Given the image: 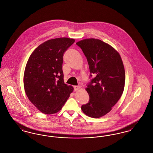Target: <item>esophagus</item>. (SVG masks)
Returning <instances> with one entry per match:
<instances>
[{"label": "esophagus", "mask_w": 153, "mask_h": 153, "mask_svg": "<svg viewBox=\"0 0 153 153\" xmlns=\"http://www.w3.org/2000/svg\"><path fill=\"white\" fill-rule=\"evenodd\" d=\"M80 88H81V87H80V86H74V91H78V90L80 89Z\"/></svg>", "instance_id": "34e87169"}]
</instances>
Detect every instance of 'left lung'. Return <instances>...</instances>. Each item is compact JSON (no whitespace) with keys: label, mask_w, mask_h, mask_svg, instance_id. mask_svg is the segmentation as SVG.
<instances>
[{"label":"left lung","mask_w":153,"mask_h":153,"mask_svg":"<svg viewBox=\"0 0 153 153\" xmlns=\"http://www.w3.org/2000/svg\"><path fill=\"white\" fill-rule=\"evenodd\" d=\"M76 45L87 57L90 73L95 76L85 88L89 100L81 109L88 117L99 118L112 109L123 94V63L117 51L99 39H84Z\"/></svg>","instance_id":"left-lung-1"}]
</instances>
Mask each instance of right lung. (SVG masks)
Segmentation results:
<instances>
[{
    "instance_id": "right-lung-1",
    "label": "right lung",
    "mask_w": 153,
    "mask_h": 153,
    "mask_svg": "<svg viewBox=\"0 0 153 153\" xmlns=\"http://www.w3.org/2000/svg\"><path fill=\"white\" fill-rule=\"evenodd\" d=\"M73 38H57L39 45L30 55L25 67L23 85L30 101L41 112L51 115L62 109L71 85L64 83L63 56L74 42Z\"/></svg>"
}]
</instances>
